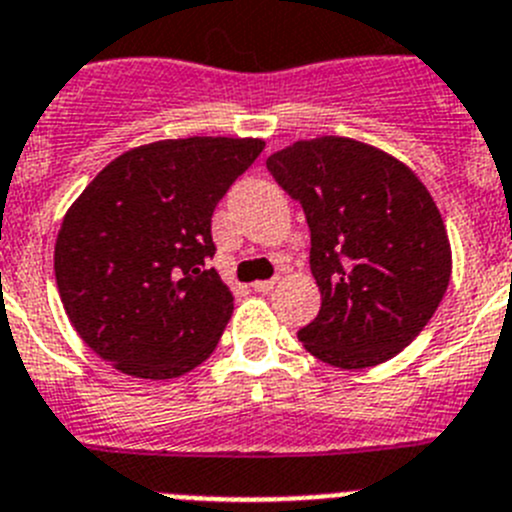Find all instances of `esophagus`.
<instances>
[{
    "label": "esophagus",
    "mask_w": 512,
    "mask_h": 512,
    "mask_svg": "<svg viewBox=\"0 0 512 512\" xmlns=\"http://www.w3.org/2000/svg\"><path fill=\"white\" fill-rule=\"evenodd\" d=\"M277 282H279L277 277H274V279H261V282H253L251 287H253V292H271V289L277 287Z\"/></svg>",
    "instance_id": "1"
}]
</instances>
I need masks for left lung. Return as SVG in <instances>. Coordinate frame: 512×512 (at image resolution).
I'll list each match as a JSON object with an SVG mask.
<instances>
[{"instance_id": "left-lung-1", "label": "left lung", "mask_w": 512, "mask_h": 512, "mask_svg": "<svg viewBox=\"0 0 512 512\" xmlns=\"http://www.w3.org/2000/svg\"><path fill=\"white\" fill-rule=\"evenodd\" d=\"M310 228L318 318L297 338L341 369L392 359L433 318L451 279L441 212L418 176L379 148L325 135L266 158Z\"/></svg>"}]
</instances>
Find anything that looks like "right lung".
<instances>
[{
    "label": "right lung",
    "mask_w": 512,
    "mask_h": 512,
    "mask_svg": "<svg viewBox=\"0 0 512 512\" xmlns=\"http://www.w3.org/2000/svg\"><path fill=\"white\" fill-rule=\"evenodd\" d=\"M261 151L259 138L161 140L94 176L53 256L66 315L94 354L171 379L215 351L233 295L210 266L212 212Z\"/></svg>",
    "instance_id": "1"
}]
</instances>
